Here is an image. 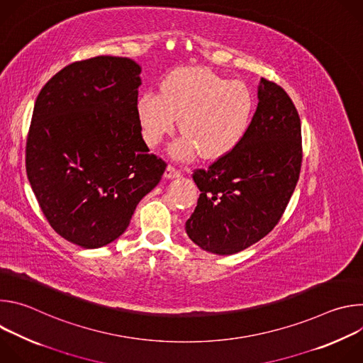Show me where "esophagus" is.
Masks as SVG:
<instances>
[{"instance_id": "1", "label": "esophagus", "mask_w": 363, "mask_h": 363, "mask_svg": "<svg viewBox=\"0 0 363 363\" xmlns=\"http://www.w3.org/2000/svg\"><path fill=\"white\" fill-rule=\"evenodd\" d=\"M178 177H181V172H179L175 167L168 165V167H167V169H165V178H168V179H174V178H178Z\"/></svg>"}]
</instances>
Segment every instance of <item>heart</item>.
Returning <instances> with one entry per match:
<instances>
[{
  "label": "heart",
  "mask_w": 363,
  "mask_h": 363,
  "mask_svg": "<svg viewBox=\"0 0 363 363\" xmlns=\"http://www.w3.org/2000/svg\"><path fill=\"white\" fill-rule=\"evenodd\" d=\"M251 111L247 86L198 67L172 73L161 84L160 94L147 91L136 105L149 146H157L171 135L179 119L185 136L175 143L174 155L188 158L199 152L203 160L223 158L238 146L250 125Z\"/></svg>",
  "instance_id": "heart-1"
}]
</instances>
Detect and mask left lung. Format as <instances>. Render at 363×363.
<instances>
[{
	"label": "left lung",
	"instance_id": "8db88e82",
	"mask_svg": "<svg viewBox=\"0 0 363 363\" xmlns=\"http://www.w3.org/2000/svg\"><path fill=\"white\" fill-rule=\"evenodd\" d=\"M301 126L294 103L262 79L255 113L238 146L192 178L201 191L185 223L202 250L230 255L266 237L280 221L298 181Z\"/></svg>",
	"mask_w": 363,
	"mask_h": 363
}]
</instances>
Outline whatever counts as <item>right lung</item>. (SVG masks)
Here are the masks:
<instances>
[{"label":"right lung","instance_id":"obj_1","mask_svg":"<svg viewBox=\"0 0 363 363\" xmlns=\"http://www.w3.org/2000/svg\"><path fill=\"white\" fill-rule=\"evenodd\" d=\"M139 74L130 59L97 56L62 69L35 100L27 177L51 228L83 248L122 235L167 169L142 138Z\"/></svg>","mask_w":363,"mask_h":363}]
</instances>
